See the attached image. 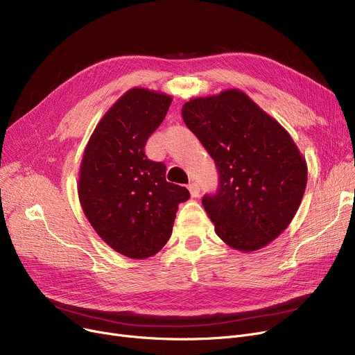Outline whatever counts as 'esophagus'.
Returning <instances> with one entry per match:
<instances>
[{
	"mask_svg": "<svg viewBox=\"0 0 355 355\" xmlns=\"http://www.w3.org/2000/svg\"><path fill=\"white\" fill-rule=\"evenodd\" d=\"M189 190H190L191 197H198V194H200V185L197 182H191V184H189Z\"/></svg>",
	"mask_w": 355,
	"mask_h": 355,
	"instance_id": "obj_1",
	"label": "esophagus"
}]
</instances>
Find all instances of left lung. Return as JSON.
<instances>
[{
	"label": "left lung",
	"instance_id": "1",
	"mask_svg": "<svg viewBox=\"0 0 355 355\" xmlns=\"http://www.w3.org/2000/svg\"><path fill=\"white\" fill-rule=\"evenodd\" d=\"M181 112L218 170L217 194L202 198L217 236L245 253L268 246L301 206L305 157L288 130L240 89L193 98Z\"/></svg>",
	"mask_w": 355,
	"mask_h": 355
}]
</instances>
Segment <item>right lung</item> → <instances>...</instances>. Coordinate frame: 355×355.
<instances>
[{
	"label": "right lung",
	"mask_w": 355,
	"mask_h": 355,
	"mask_svg": "<svg viewBox=\"0 0 355 355\" xmlns=\"http://www.w3.org/2000/svg\"><path fill=\"white\" fill-rule=\"evenodd\" d=\"M173 98L132 87L112 105L85 148L78 194L99 237L130 259L158 253L170 239L178 204L190 193L165 180V165L145 157L146 139Z\"/></svg>",
	"instance_id": "obj_1"
}]
</instances>
